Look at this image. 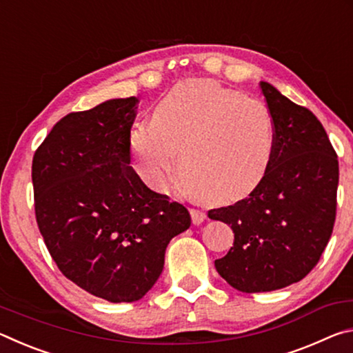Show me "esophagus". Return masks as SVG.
Returning a JSON list of instances; mask_svg holds the SVG:
<instances>
[{"instance_id": "1", "label": "esophagus", "mask_w": 353, "mask_h": 353, "mask_svg": "<svg viewBox=\"0 0 353 353\" xmlns=\"http://www.w3.org/2000/svg\"><path fill=\"white\" fill-rule=\"evenodd\" d=\"M190 214H191V221H193V224L199 225L202 221L205 219V213L202 210H198V208H190Z\"/></svg>"}]
</instances>
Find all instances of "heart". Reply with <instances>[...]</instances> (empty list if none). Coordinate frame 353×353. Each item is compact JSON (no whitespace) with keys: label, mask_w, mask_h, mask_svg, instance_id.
<instances>
[{"label":"heart","mask_w":353,"mask_h":353,"mask_svg":"<svg viewBox=\"0 0 353 353\" xmlns=\"http://www.w3.org/2000/svg\"><path fill=\"white\" fill-rule=\"evenodd\" d=\"M274 119L259 99L213 81H188L160 101L152 121L130 134L137 171L149 187H170L181 149L182 185L208 199H241L259 187L271 166Z\"/></svg>","instance_id":"heart-1"}]
</instances>
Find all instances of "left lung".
Wrapping results in <instances>:
<instances>
[{
    "mask_svg": "<svg viewBox=\"0 0 353 353\" xmlns=\"http://www.w3.org/2000/svg\"><path fill=\"white\" fill-rule=\"evenodd\" d=\"M260 88L276 129L270 170L248 198L208 212L234 230V246L214 266L243 292L302 280L318 265L336 218L339 166L325 129L271 83Z\"/></svg>",
    "mask_w": 353,
    "mask_h": 353,
    "instance_id": "left-lung-1",
    "label": "left lung"
}]
</instances>
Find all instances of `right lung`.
I'll return each instance as SVG.
<instances>
[{"mask_svg":"<svg viewBox=\"0 0 353 353\" xmlns=\"http://www.w3.org/2000/svg\"><path fill=\"white\" fill-rule=\"evenodd\" d=\"M139 99H110L54 124L32 159L35 218L65 277L109 302H135L163 271L187 208L130 166Z\"/></svg>","mask_w":353,"mask_h":353,"instance_id":"add662e5","label":"right lung"}]
</instances>
